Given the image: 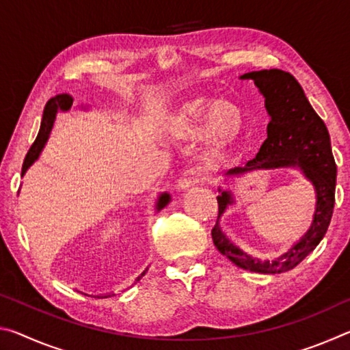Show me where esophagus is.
<instances>
[{
	"label": "esophagus",
	"mask_w": 350,
	"mask_h": 350,
	"mask_svg": "<svg viewBox=\"0 0 350 350\" xmlns=\"http://www.w3.org/2000/svg\"><path fill=\"white\" fill-rule=\"evenodd\" d=\"M202 179H204L202 170H200L199 167H191V168L183 171L182 176L179 177V180H177V183H176V188L177 189H188L189 187L196 185V183Z\"/></svg>",
	"instance_id": "esophagus-1"
}]
</instances>
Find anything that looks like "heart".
I'll list each match as a JSON object with an SVG mask.
<instances>
[{"label": "heart", "mask_w": 350, "mask_h": 350, "mask_svg": "<svg viewBox=\"0 0 350 350\" xmlns=\"http://www.w3.org/2000/svg\"><path fill=\"white\" fill-rule=\"evenodd\" d=\"M206 137L213 145H224L233 137L239 128L241 116L230 103H217L210 97H196L180 106L171 129L177 137H191L204 126L206 118Z\"/></svg>", "instance_id": "heart-1"}]
</instances>
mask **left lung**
Returning <instances> with one entry per match:
<instances>
[{
    "label": "left lung",
    "mask_w": 350,
    "mask_h": 350,
    "mask_svg": "<svg viewBox=\"0 0 350 350\" xmlns=\"http://www.w3.org/2000/svg\"><path fill=\"white\" fill-rule=\"evenodd\" d=\"M239 79L254 81V86L264 97L270 122L267 139L260 145L256 157L248 161L245 167L227 171L225 177L232 179L256 170L295 168L312 183L317 205L310 227L299 241L278 258L262 260L241 250L222 232L219 219L234 204V199L232 191L219 187V215L215 228L211 230V238L217 250L238 267L262 275L282 273L296 267L307 254L315 250L327 232L335 204L336 165L332 156L327 128L292 74L280 69H264L247 72Z\"/></svg>",
    "instance_id": "8db88e82"
}]
</instances>
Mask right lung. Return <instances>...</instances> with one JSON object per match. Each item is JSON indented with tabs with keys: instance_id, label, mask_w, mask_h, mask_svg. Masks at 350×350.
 I'll use <instances>...</instances> for the list:
<instances>
[{
	"instance_id": "1",
	"label": "right lung",
	"mask_w": 350,
	"mask_h": 350,
	"mask_svg": "<svg viewBox=\"0 0 350 350\" xmlns=\"http://www.w3.org/2000/svg\"><path fill=\"white\" fill-rule=\"evenodd\" d=\"M72 102H74V98L68 96V94H60V96L52 97L49 102L46 103L44 111H43V118H41V126H40L38 135L32 144L31 150H29V152H27V156L25 159V163H23L21 176H25L26 171L29 170V167H31V165L40 157V154H41V151H43L47 139H49L52 126H54V122H55V117H57L58 112H68L70 108H72ZM81 108H83V106H81ZM170 200H171V196L168 193L159 194L157 202H156V211L159 213L162 208H165V206L170 204ZM146 271H148V269L137 278V281L140 280L142 276H145ZM85 295H88V293H85ZM88 296H94V298H109V296H114V293L88 295Z\"/></svg>"
}]
</instances>
